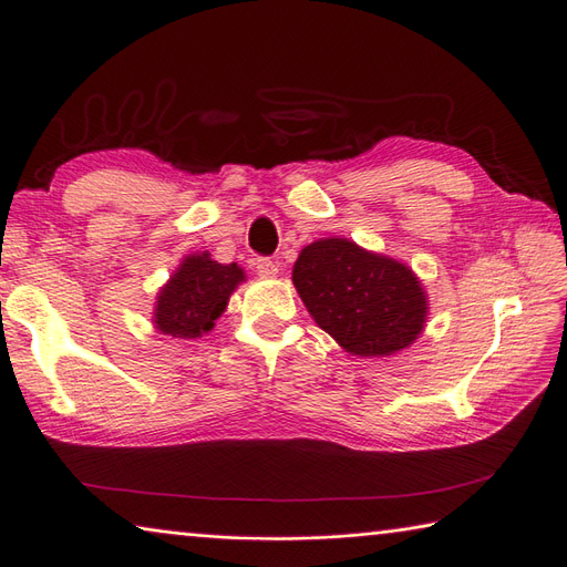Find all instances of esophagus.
Returning a JSON list of instances; mask_svg holds the SVG:
<instances>
[{"mask_svg":"<svg viewBox=\"0 0 567 567\" xmlns=\"http://www.w3.org/2000/svg\"><path fill=\"white\" fill-rule=\"evenodd\" d=\"M255 271L260 274L262 279H274L279 274V265L274 262V260H269V257H257V260H255Z\"/></svg>","mask_w":567,"mask_h":567,"instance_id":"34e87169","label":"esophagus"}]
</instances>
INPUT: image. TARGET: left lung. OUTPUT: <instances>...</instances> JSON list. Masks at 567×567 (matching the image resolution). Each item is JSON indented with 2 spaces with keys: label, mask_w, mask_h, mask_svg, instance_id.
<instances>
[{
  "label": "left lung",
  "mask_w": 567,
  "mask_h": 567,
  "mask_svg": "<svg viewBox=\"0 0 567 567\" xmlns=\"http://www.w3.org/2000/svg\"><path fill=\"white\" fill-rule=\"evenodd\" d=\"M293 284L319 329L359 357L400 352L425 326L427 298L416 274L348 238L305 246Z\"/></svg>",
  "instance_id": "left-lung-1"
}]
</instances>
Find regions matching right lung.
I'll use <instances>...</instances> for the list:
<instances>
[{"instance_id":"obj_1","label":"right lung","mask_w":567,"mask_h":567,"mask_svg":"<svg viewBox=\"0 0 567 567\" xmlns=\"http://www.w3.org/2000/svg\"><path fill=\"white\" fill-rule=\"evenodd\" d=\"M241 281H246V274L236 262L219 265L208 252L188 255L161 288L153 323L165 336L200 338L213 331Z\"/></svg>"}]
</instances>
